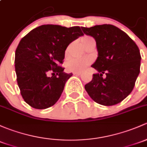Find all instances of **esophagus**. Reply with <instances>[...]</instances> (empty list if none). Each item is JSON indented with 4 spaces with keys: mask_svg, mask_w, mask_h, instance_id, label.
Instances as JSON below:
<instances>
[{
    "mask_svg": "<svg viewBox=\"0 0 147 147\" xmlns=\"http://www.w3.org/2000/svg\"><path fill=\"white\" fill-rule=\"evenodd\" d=\"M73 75H81V72H73Z\"/></svg>",
    "mask_w": 147,
    "mask_h": 147,
    "instance_id": "obj_1",
    "label": "esophagus"
}]
</instances>
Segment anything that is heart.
<instances>
[{"label": "heart", "mask_w": 147, "mask_h": 147, "mask_svg": "<svg viewBox=\"0 0 147 147\" xmlns=\"http://www.w3.org/2000/svg\"><path fill=\"white\" fill-rule=\"evenodd\" d=\"M89 38V36H84L82 38V42ZM91 59L87 58H74L70 60L67 63V68L68 70L75 72H82L91 63Z\"/></svg>", "instance_id": "obj_1"}]
</instances>
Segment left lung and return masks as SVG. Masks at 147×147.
Listing matches in <instances>:
<instances>
[{"label":"left lung","instance_id":"left-lung-1","mask_svg":"<svg viewBox=\"0 0 147 147\" xmlns=\"http://www.w3.org/2000/svg\"><path fill=\"white\" fill-rule=\"evenodd\" d=\"M82 29L96 40L98 55L92 65L98 72L84 86L86 92L101 105L119 103L132 92L140 74L141 55L138 46L125 32L112 24L82 27Z\"/></svg>","mask_w":147,"mask_h":147}]
</instances>
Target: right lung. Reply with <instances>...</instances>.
Listing matches in <instances>:
<instances>
[{
  "label": "right lung",
  "instance_id": "right-lung-1",
  "mask_svg": "<svg viewBox=\"0 0 147 147\" xmlns=\"http://www.w3.org/2000/svg\"><path fill=\"white\" fill-rule=\"evenodd\" d=\"M82 35L78 26L67 28L44 24L20 40L15 51V72L22 96L29 106L45 109L58 101L72 75L65 73L61 66L65 51L72 41Z\"/></svg>",
  "mask_w": 147,
  "mask_h": 147
}]
</instances>
